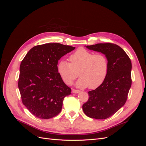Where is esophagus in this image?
I'll return each mask as SVG.
<instances>
[{"mask_svg": "<svg viewBox=\"0 0 146 146\" xmlns=\"http://www.w3.org/2000/svg\"><path fill=\"white\" fill-rule=\"evenodd\" d=\"M80 92V91H79V90H72V93H74V94H77V93H79Z\"/></svg>", "mask_w": 146, "mask_h": 146, "instance_id": "1", "label": "esophagus"}]
</instances>
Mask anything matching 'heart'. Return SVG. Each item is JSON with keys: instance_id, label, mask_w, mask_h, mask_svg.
<instances>
[{"instance_id": "heart-1", "label": "heart", "mask_w": 146, "mask_h": 146, "mask_svg": "<svg viewBox=\"0 0 146 146\" xmlns=\"http://www.w3.org/2000/svg\"><path fill=\"white\" fill-rule=\"evenodd\" d=\"M70 63L61 60L57 65V70L63 81L70 85L78 76L81 78L76 83L78 88L90 89L99 87L105 81L108 72V61L104 54H97L80 48L70 56Z\"/></svg>"}]
</instances>
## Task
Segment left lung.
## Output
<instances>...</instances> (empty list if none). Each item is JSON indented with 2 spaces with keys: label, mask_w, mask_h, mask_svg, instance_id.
I'll use <instances>...</instances> for the list:
<instances>
[{
  "label": "left lung",
  "mask_w": 146,
  "mask_h": 146,
  "mask_svg": "<svg viewBox=\"0 0 146 146\" xmlns=\"http://www.w3.org/2000/svg\"><path fill=\"white\" fill-rule=\"evenodd\" d=\"M85 47L104 54L109 68L104 83L88 92L89 99L83 105V111L91 118L105 119L113 115L126 102L131 85V62L125 52L116 44L98 43Z\"/></svg>",
  "instance_id": "1"
}]
</instances>
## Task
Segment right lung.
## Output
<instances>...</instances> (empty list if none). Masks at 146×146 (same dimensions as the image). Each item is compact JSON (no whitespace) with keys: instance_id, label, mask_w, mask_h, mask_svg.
<instances>
[{"instance_id":"1","label":"right lung","mask_w":146,"mask_h":146,"mask_svg":"<svg viewBox=\"0 0 146 146\" xmlns=\"http://www.w3.org/2000/svg\"><path fill=\"white\" fill-rule=\"evenodd\" d=\"M75 47L47 43L33 47L20 65L18 88L22 101L33 115L54 117L61 112L63 101L71 90L57 70L58 60Z\"/></svg>"}]
</instances>
